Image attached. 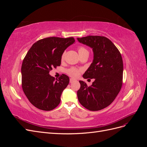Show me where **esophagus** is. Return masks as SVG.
I'll return each instance as SVG.
<instances>
[{
  "label": "esophagus",
  "instance_id": "obj_1",
  "mask_svg": "<svg viewBox=\"0 0 147 147\" xmlns=\"http://www.w3.org/2000/svg\"><path fill=\"white\" fill-rule=\"evenodd\" d=\"M75 80L74 79H72V78H70V83H73V82H75Z\"/></svg>",
  "mask_w": 147,
  "mask_h": 147
}]
</instances>
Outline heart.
<instances>
[{
	"label": "heart",
	"mask_w": 147,
	"mask_h": 147,
	"mask_svg": "<svg viewBox=\"0 0 147 147\" xmlns=\"http://www.w3.org/2000/svg\"><path fill=\"white\" fill-rule=\"evenodd\" d=\"M85 52H88V50H86V49L85 48H84L83 47H80L78 48V53L79 55L81 54V53H85ZM67 73L68 74V75H69L70 76L72 77H78L79 75V74H80V70L76 68H70L69 69H68L67 70Z\"/></svg>",
	"instance_id": "1"
}]
</instances>
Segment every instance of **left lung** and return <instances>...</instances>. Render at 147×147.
Instances as JSON below:
<instances>
[{
    "mask_svg": "<svg viewBox=\"0 0 147 147\" xmlns=\"http://www.w3.org/2000/svg\"><path fill=\"white\" fill-rule=\"evenodd\" d=\"M81 43L92 49L93 60L83 75L94 78L91 86L80 80L78 99L84 107L91 111L103 109L116 98L122 86L123 63L121 54L109 38L97 35L77 38Z\"/></svg>",
    "mask_w": 147,
    "mask_h": 147,
    "instance_id": "8db88e82",
    "label": "left lung"
}]
</instances>
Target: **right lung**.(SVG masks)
<instances>
[{
  "mask_svg": "<svg viewBox=\"0 0 147 147\" xmlns=\"http://www.w3.org/2000/svg\"><path fill=\"white\" fill-rule=\"evenodd\" d=\"M75 42L73 37L45 38L34 43L26 54L21 66L22 88L35 107L50 111L59 104L69 78L63 74L56 80L50 71L61 65L63 53Z\"/></svg>",
  "mask_w": 147,
  "mask_h": 147,
  "instance_id": "add662e5",
  "label": "right lung"
}]
</instances>
